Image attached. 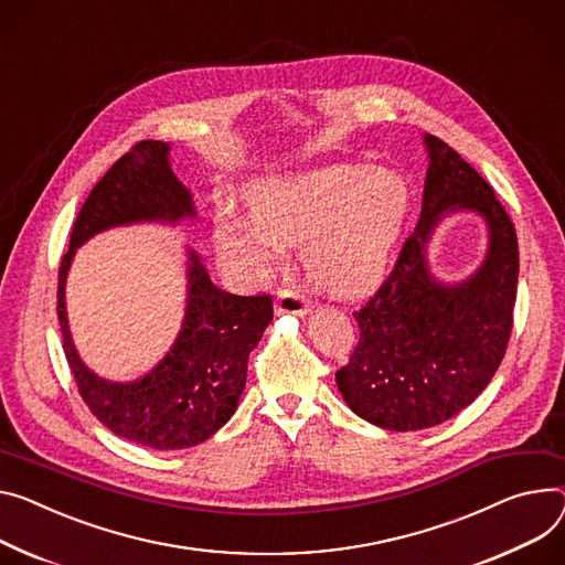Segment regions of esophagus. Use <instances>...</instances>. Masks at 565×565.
<instances>
[{
  "instance_id": "34e87169",
  "label": "esophagus",
  "mask_w": 565,
  "mask_h": 565,
  "mask_svg": "<svg viewBox=\"0 0 565 565\" xmlns=\"http://www.w3.org/2000/svg\"><path fill=\"white\" fill-rule=\"evenodd\" d=\"M310 300L306 296H300L291 289H278L276 294V312L278 315H308L310 312Z\"/></svg>"
}]
</instances>
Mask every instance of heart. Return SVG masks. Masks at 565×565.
<instances>
[{
  "label": "heart",
  "instance_id": "b5f03b06",
  "mask_svg": "<svg viewBox=\"0 0 565 565\" xmlns=\"http://www.w3.org/2000/svg\"><path fill=\"white\" fill-rule=\"evenodd\" d=\"M249 216H220L216 246L246 278H263L285 246L302 242V265L328 291L353 296L384 271L409 212L398 173L337 164L255 183Z\"/></svg>",
  "mask_w": 565,
  "mask_h": 565
}]
</instances>
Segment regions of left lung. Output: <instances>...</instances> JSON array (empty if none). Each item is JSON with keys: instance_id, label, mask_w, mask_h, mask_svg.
<instances>
[{"instance_id": "8db88e82", "label": "left lung", "mask_w": 565, "mask_h": 565, "mask_svg": "<svg viewBox=\"0 0 565 565\" xmlns=\"http://www.w3.org/2000/svg\"><path fill=\"white\" fill-rule=\"evenodd\" d=\"M429 167L420 220L396 265L353 312L360 341L337 386L364 420L396 431L439 425L480 396L509 345L518 291V239L493 188L444 140L425 136ZM486 214L492 246L483 269L448 288L431 281L424 244L446 209Z\"/></svg>"}]
</instances>
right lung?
Instances as JSON below:
<instances>
[{"label": "right lung", "instance_id": "add662e5", "mask_svg": "<svg viewBox=\"0 0 565 565\" xmlns=\"http://www.w3.org/2000/svg\"><path fill=\"white\" fill-rule=\"evenodd\" d=\"M169 145L142 140L128 149L85 199L70 250L58 267L56 312L63 351L83 403L117 437L153 450H181L205 441L233 416L246 384L248 355L274 319L269 294L235 296L210 282L190 250V296L181 337L142 380L115 384L85 369L65 317V276L74 248L99 231L140 220L192 216L190 192L173 177Z\"/></svg>", "mask_w": 565, "mask_h": 565}]
</instances>
